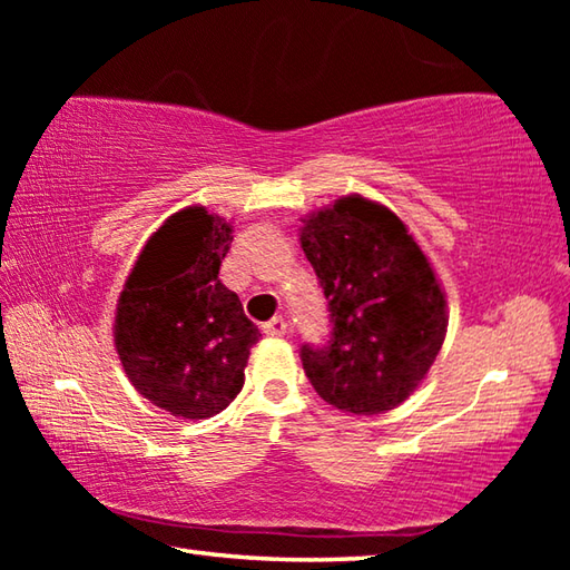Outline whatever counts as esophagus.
<instances>
[{
    "label": "esophagus",
    "mask_w": 570,
    "mask_h": 570,
    "mask_svg": "<svg viewBox=\"0 0 570 570\" xmlns=\"http://www.w3.org/2000/svg\"><path fill=\"white\" fill-rule=\"evenodd\" d=\"M286 332H288V324L284 316H274L272 322L264 324V334H268V336H284Z\"/></svg>",
    "instance_id": "1"
}]
</instances>
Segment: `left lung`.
<instances>
[{"label": "left lung", "instance_id": "obj_1", "mask_svg": "<svg viewBox=\"0 0 570 570\" xmlns=\"http://www.w3.org/2000/svg\"><path fill=\"white\" fill-rule=\"evenodd\" d=\"M302 248L330 304V340L304 342V372L324 402L382 414L414 392L448 332L445 296L390 208L346 196L308 216Z\"/></svg>", "mask_w": 570, "mask_h": 570}]
</instances>
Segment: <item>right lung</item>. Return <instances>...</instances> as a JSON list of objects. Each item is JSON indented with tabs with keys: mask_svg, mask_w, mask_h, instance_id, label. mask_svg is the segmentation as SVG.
<instances>
[{
	"mask_svg": "<svg viewBox=\"0 0 570 570\" xmlns=\"http://www.w3.org/2000/svg\"><path fill=\"white\" fill-rule=\"evenodd\" d=\"M230 226L206 208L170 216L142 248L115 316V350L142 397L176 417L206 420L244 387L258 326L218 272Z\"/></svg>",
	"mask_w": 570,
	"mask_h": 570,
	"instance_id": "1",
	"label": "right lung"
}]
</instances>
